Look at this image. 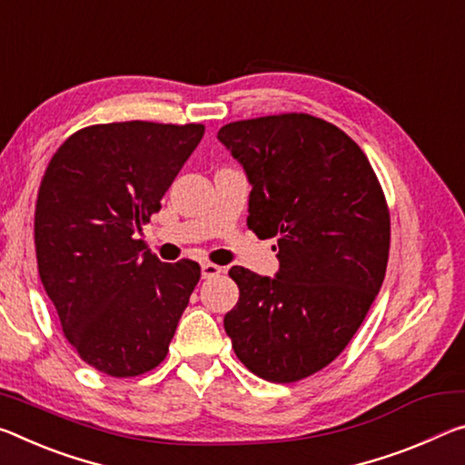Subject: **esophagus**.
I'll use <instances>...</instances> for the list:
<instances>
[{"instance_id":"obj_1","label":"esophagus","mask_w":465,"mask_h":465,"mask_svg":"<svg viewBox=\"0 0 465 465\" xmlns=\"http://www.w3.org/2000/svg\"><path fill=\"white\" fill-rule=\"evenodd\" d=\"M201 272H203V279H211V277L221 275V272H223V267H219V264H213V262H203Z\"/></svg>"}]
</instances>
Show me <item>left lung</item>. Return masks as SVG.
Wrapping results in <instances>:
<instances>
[{
	"label": "left lung",
	"mask_w": 465,
	"mask_h": 465,
	"mask_svg": "<svg viewBox=\"0 0 465 465\" xmlns=\"http://www.w3.org/2000/svg\"><path fill=\"white\" fill-rule=\"evenodd\" d=\"M217 138L252 186L248 227L279 248L275 277L232 267L240 300L225 333L256 377L306 379L343 351L385 279L381 183L345 132L308 114L233 122Z\"/></svg>",
	"instance_id": "1"
}]
</instances>
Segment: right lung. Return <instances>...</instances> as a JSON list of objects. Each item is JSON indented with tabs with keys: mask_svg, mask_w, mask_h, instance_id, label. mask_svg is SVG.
Returning <instances> with one entry per match:
<instances>
[{
	"mask_svg": "<svg viewBox=\"0 0 465 465\" xmlns=\"http://www.w3.org/2000/svg\"><path fill=\"white\" fill-rule=\"evenodd\" d=\"M201 124L117 122L72 134L43 175L39 275L78 356L109 377L163 362L198 262H161L136 233L201 143Z\"/></svg>",
	"mask_w": 465,
	"mask_h": 465,
	"instance_id": "right-lung-1",
	"label": "right lung"
}]
</instances>
